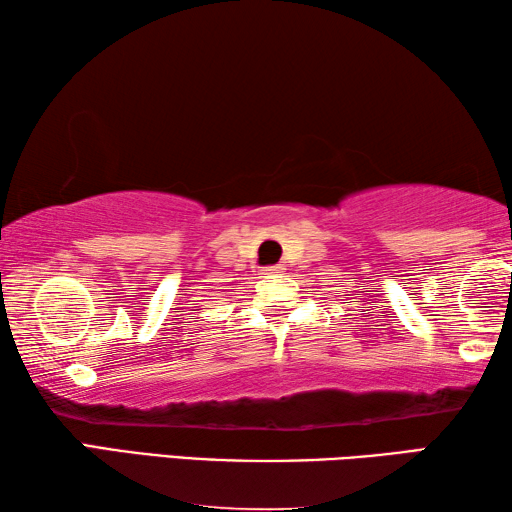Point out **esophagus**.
<instances>
[{"mask_svg": "<svg viewBox=\"0 0 512 512\" xmlns=\"http://www.w3.org/2000/svg\"><path fill=\"white\" fill-rule=\"evenodd\" d=\"M282 273H284V268H282L280 264L266 266V268H264V275H266V277H277V275H282Z\"/></svg>", "mask_w": 512, "mask_h": 512, "instance_id": "obj_1", "label": "esophagus"}]
</instances>
